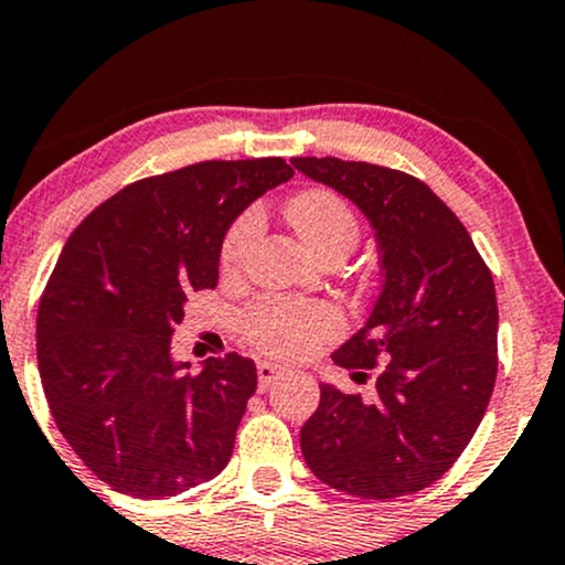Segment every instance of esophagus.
I'll use <instances>...</instances> for the list:
<instances>
[{"label": "esophagus", "instance_id": "esophagus-1", "mask_svg": "<svg viewBox=\"0 0 565 565\" xmlns=\"http://www.w3.org/2000/svg\"><path fill=\"white\" fill-rule=\"evenodd\" d=\"M281 373H284L281 365L270 363V360H260V363H257V379H260V390L265 392L270 384H276L278 379H281Z\"/></svg>", "mask_w": 565, "mask_h": 565}]
</instances>
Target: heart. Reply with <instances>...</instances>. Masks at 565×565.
Wrapping results in <instances>:
<instances>
[{
    "label": "heart",
    "mask_w": 565,
    "mask_h": 565,
    "mask_svg": "<svg viewBox=\"0 0 565 565\" xmlns=\"http://www.w3.org/2000/svg\"><path fill=\"white\" fill-rule=\"evenodd\" d=\"M287 217L312 255H321L334 244L355 247L358 242L355 213L342 196L329 189H310V192L291 196L287 202ZM257 223L260 217L255 210H247L231 223L221 244L223 270H234L242 263L249 242L257 234ZM334 329V310L321 302L291 300V297H263L244 312V334L255 348L270 355H297L321 342Z\"/></svg>",
    "instance_id": "obj_1"
}]
</instances>
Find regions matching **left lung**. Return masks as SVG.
Returning <instances> with one entry per match:
<instances>
[{"label": "left lung", "mask_w": 565, "mask_h": 565, "mask_svg": "<svg viewBox=\"0 0 565 565\" xmlns=\"http://www.w3.org/2000/svg\"><path fill=\"white\" fill-rule=\"evenodd\" d=\"M308 179L348 196L376 231L382 291L334 363L376 369V399L321 384L305 420V463L365 500L429 487L477 434L498 376L494 281L463 223L424 181L339 158H295Z\"/></svg>", "instance_id": "8db88e82"}]
</instances>
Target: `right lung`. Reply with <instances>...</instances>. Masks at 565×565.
<instances>
[{"mask_svg": "<svg viewBox=\"0 0 565 565\" xmlns=\"http://www.w3.org/2000/svg\"><path fill=\"white\" fill-rule=\"evenodd\" d=\"M295 171L281 158L207 160L128 183L65 242L36 318L52 418L94 477L160 500L223 471L257 390L249 358L192 376L171 337L186 295L215 289L231 223Z\"/></svg>", "mask_w": 565, "mask_h": 565, "instance_id": "obj_1", "label": "right lung"}]
</instances>
